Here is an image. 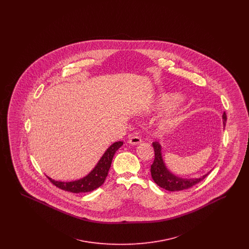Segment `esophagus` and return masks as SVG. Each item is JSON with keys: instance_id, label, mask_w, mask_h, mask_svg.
I'll use <instances>...</instances> for the list:
<instances>
[{"instance_id": "34e87169", "label": "esophagus", "mask_w": 249, "mask_h": 249, "mask_svg": "<svg viewBox=\"0 0 249 249\" xmlns=\"http://www.w3.org/2000/svg\"><path fill=\"white\" fill-rule=\"evenodd\" d=\"M129 143L130 144H138L140 142H142V139L139 137V136H136V135H132L129 138Z\"/></svg>"}]
</instances>
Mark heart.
<instances>
[{"mask_svg": "<svg viewBox=\"0 0 249 249\" xmlns=\"http://www.w3.org/2000/svg\"><path fill=\"white\" fill-rule=\"evenodd\" d=\"M184 100V96L178 92H167L160 95L154 105L150 107V109L156 111H162L170 108L177 107ZM179 122V115L177 112L170 113L163 117L160 121V127L163 130H172L175 128Z\"/></svg>", "mask_w": 249, "mask_h": 249, "instance_id": "obj_1", "label": "heart"}]
</instances>
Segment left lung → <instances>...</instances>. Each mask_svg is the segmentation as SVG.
Masks as SVG:
<instances>
[{
  "instance_id": "obj_1",
  "label": "left lung",
  "mask_w": 249,
  "mask_h": 249,
  "mask_svg": "<svg viewBox=\"0 0 249 249\" xmlns=\"http://www.w3.org/2000/svg\"><path fill=\"white\" fill-rule=\"evenodd\" d=\"M222 119H223V127H225L226 121H227L225 112L222 115ZM152 144L154 147L155 160L150 169L151 177L154 180L155 183L164 190H169V191H179V190L190 189L192 186L196 185L197 183L203 180L213 170V169L210 170L208 173H206L201 178H180L177 175L173 174L167 168L162 157V147L160 143L159 142H154Z\"/></svg>"
}]
</instances>
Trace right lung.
I'll return each instance as SVG.
<instances>
[{
	"mask_svg": "<svg viewBox=\"0 0 249 249\" xmlns=\"http://www.w3.org/2000/svg\"><path fill=\"white\" fill-rule=\"evenodd\" d=\"M123 145L122 141L113 142L99 160L94 168L84 178L73 181H57L48 177V179L59 189L73 193L89 192L101 187L108 175L112 160L119 147Z\"/></svg>",
	"mask_w": 249,
	"mask_h": 249,
	"instance_id": "1",
	"label": "right lung"
}]
</instances>
